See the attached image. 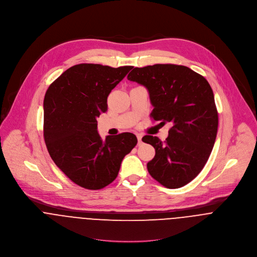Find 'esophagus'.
<instances>
[{
	"label": "esophagus",
	"instance_id": "1",
	"mask_svg": "<svg viewBox=\"0 0 257 257\" xmlns=\"http://www.w3.org/2000/svg\"><path fill=\"white\" fill-rule=\"evenodd\" d=\"M137 138H138V142H139V146H140V145H142V144H143V142H142V139H143V137H142V135H137Z\"/></svg>",
	"mask_w": 257,
	"mask_h": 257
}]
</instances>
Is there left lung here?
Masks as SVG:
<instances>
[{"instance_id":"1","label":"left lung","mask_w":257,"mask_h":257,"mask_svg":"<svg viewBox=\"0 0 257 257\" xmlns=\"http://www.w3.org/2000/svg\"><path fill=\"white\" fill-rule=\"evenodd\" d=\"M127 79L147 88L153 106L150 116L172 124L164 143L157 137L143 138L155 149L147 163L149 174L166 188L183 187L202 171L217 138L218 110L209 82L175 64L136 67Z\"/></svg>"}]
</instances>
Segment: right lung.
Instances as JSON below:
<instances>
[{"label": "right lung", "instance_id": "add662e5", "mask_svg": "<svg viewBox=\"0 0 257 257\" xmlns=\"http://www.w3.org/2000/svg\"><path fill=\"white\" fill-rule=\"evenodd\" d=\"M133 69L82 63L61 74L47 89L43 137L50 157L74 183L99 190L117 176L123 157L137 146L132 133L102 140L97 117L108 110L110 91Z\"/></svg>", "mask_w": 257, "mask_h": 257}]
</instances>
